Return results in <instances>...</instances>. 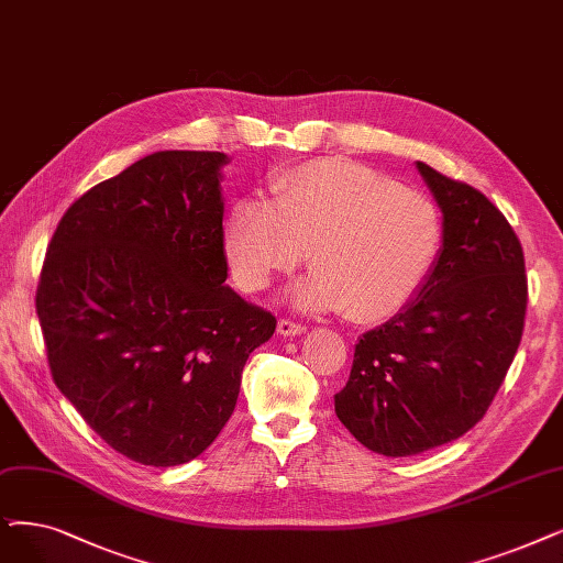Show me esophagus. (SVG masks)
<instances>
[{"mask_svg":"<svg viewBox=\"0 0 563 563\" xmlns=\"http://www.w3.org/2000/svg\"><path fill=\"white\" fill-rule=\"evenodd\" d=\"M305 330L307 328L302 323H296V321H290V319H279V323H277V332L282 336H296V334H302Z\"/></svg>","mask_w":563,"mask_h":563,"instance_id":"esophagus-1","label":"esophagus"}]
</instances>
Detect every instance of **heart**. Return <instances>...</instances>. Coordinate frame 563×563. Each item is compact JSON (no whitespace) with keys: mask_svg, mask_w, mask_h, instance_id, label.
I'll use <instances>...</instances> for the list:
<instances>
[{"mask_svg":"<svg viewBox=\"0 0 563 563\" xmlns=\"http://www.w3.org/2000/svg\"><path fill=\"white\" fill-rule=\"evenodd\" d=\"M273 200H242L227 223L235 282L258 294L305 258L313 273L296 288L307 309H340L380 321L430 277L443 244L434 200L342 159L309 162L273 179Z\"/></svg>","mask_w":563,"mask_h":563,"instance_id":"1","label":"heart"}]
</instances>
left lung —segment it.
Wrapping results in <instances>:
<instances>
[{"label": "left lung", "mask_w": 563, "mask_h": 563, "mask_svg": "<svg viewBox=\"0 0 563 563\" xmlns=\"http://www.w3.org/2000/svg\"><path fill=\"white\" fill-rule=\"evenodd\" d=\"M443 212V246L418 296L360 336L334 411L369 451L418 455L460 439L501 388L522 340V244L478 189L416 164Z\"/></svg>", "instance_id": "1"}]
</instances>
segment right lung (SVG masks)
Masks as SVG:
<instances>
[{
	"instance_id": "1",
	"label": "right lung",
	"mask_w": 563,
	"mask_h": 563,
	"mask_svg": "<svg viewBox=\"0 0 563 563\" xmlns=\"http://www.w3.org/2000/svg\"><path fill=\"white\" fill-rule=\"evenodd\" d=\"M223 152L145 156L64 212L43 261L36 313L55 386L139 464L203 453L277 328L223 284Z\"/></svg>"
}]
</instances>
